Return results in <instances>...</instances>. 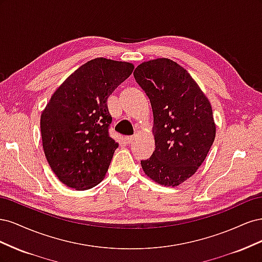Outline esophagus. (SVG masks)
Instances as JSON below:
<instances>
[{"label": "esophagus", "mask_w": 262, "mask_h": 262, "mask_svg": "<svg viewBox=\"0 0 262 262\" xmlns=\"http://www.w3.org/2000/svg\"><path fill=\"white\" fill-rule=\"evenodd\" d=\"M133 140H134V137H125V138H124V141H125V143H128V144L132 143V142H133Z\"/></svg>", "instance_id": "1"}]
</instances>
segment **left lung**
<instances>
[{
	"instance_id": "1",
	"label": "left lung",
	"mask_w": 262,
	"mask_h": 262,
	"mask_svg": "<svg viewBox=\"0 0 262 262\" xmlns=\"http://www.w3.org/2000/svg\"><path fill=\"white\" fill-rule=\"evenodd\" d=\"M133 75L154 117L155 150L141 161L142 169L157 184L179 186L200 167L215 139L210 101L188 71L170 59L141 63Z\"/></svg>"
}]
</instances>
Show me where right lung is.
<instances>
[{"instance_id": "1", "label": "right lung", "mask_w": 262, "mask_h": 262, "mask_svg": "<svg viewBox=\"0 0 262 262\" xmlns=\"http://www.w3.org/2000/svg\"><path fill=\"white\" fill-rule=\"evenodd\" d=\"M129 62L96 58L71 74L53 93L40 118L45 155L66 186L87 190L105 178L117 142L107 99L133 72Z\"/></svg>"}]
</instances>
